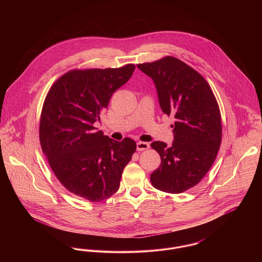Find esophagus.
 I'll return each instance as SVG.
<instances>
[{
  "label": "esophagus",
  "mask_w": 262,
  "mask_h": 262,
  "mask_svg": "<svg viewBox=\"0 0 262 262\" xmlns=\"http://www.w3.org/2000/svg\"><path fill=\"white\" fill-rule=\"evenodd\" d=\"M148 148H149V144L147 142L138 141L137 143V150H138V151H142V150H146Z\"/></svg>",
  "instance_id": "1"
}]
</instances>
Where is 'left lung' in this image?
Here are the masks:
<instances>
[{"mask_svg":"<svg viewBox=\"0 0 262 262\" xmlns=\"http://www.w3.org/2000/svg\"><path fill=\"white\" fill-rule=\"evenodd\" d=\"M152 78L163 113L174 118L171 146L153 141L161 165L150 174L152 186L181 193L198 185L215 161L222 139L221 114L207 81L174 57L137 64Z\"/></svg>","mask_w":262,"mask_h":262,"instance_id":"8db88e82","label":"left lung"}]
</instances>
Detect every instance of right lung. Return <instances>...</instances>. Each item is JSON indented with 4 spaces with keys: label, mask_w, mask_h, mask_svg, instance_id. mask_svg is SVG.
<instances>
[{
    "label": "right lung",
    "mask_w": 262,
    "mask_h": 262,
    "mask_svg": "<svg viewBox=\"0 0 262 262\" xmlns=\"http://www.w3.org/2000/svg\"><path fill=\"white\" fill-rule=\"evenodd\" d=\"M135 69L128 63L71 71L53 84L44 101L39 126L42 151L62 186L79 198L98 202L113 195L137 149L135 140L125 137L120 142L93 126Z\"/></svg>",
    "instance_id": "1"
}]
</instances>
